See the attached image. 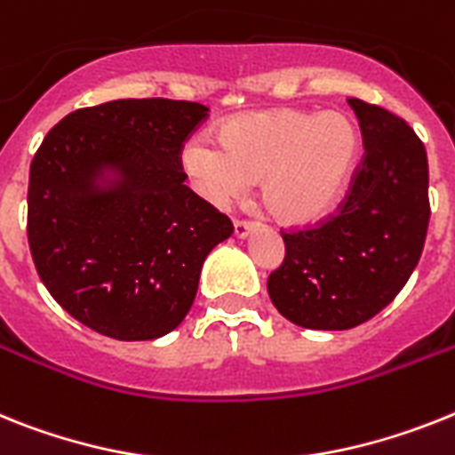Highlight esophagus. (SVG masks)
<instances>
[{
  "label": "esophagus",
  "mask_w": 455,
  "mask_h": 455,
  "mask_svg": "<svg viewBox=\"0 0 455 455\" xmlns=\"http://www.w3.org/2000/svg\"><path fill=\"white\" fill-rule=\"evenodd\" d=\"M254 228H257V224H251V221H243V220H238L234 224V234H235V238H247V235L251 234V231H254Z\"/></svg>",
  "instance_id": "obj_1"
}]
</instances>
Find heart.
<instances>
[{"instance_id":"1","label":"heart","mask_w":455,"mask_h":455,"mask_svg":"<svg viewBox=\"0 0 455 455\" xmlns=\"http://www.w3.org/2000/svg\"><path fill=\"white\" fill-rule=\"evenodd\" d=\"M358 156V132L338 110L275 108L220 127V143L194 133L180 162L196 192L215 205L261 180V204L286 227H307L335 208Z\"/></svg>"}]
</instances>
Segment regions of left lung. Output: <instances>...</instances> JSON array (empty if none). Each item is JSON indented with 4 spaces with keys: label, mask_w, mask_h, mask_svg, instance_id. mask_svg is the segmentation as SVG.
I'll use <instances>...</instances> for the list:
<instances>
[{
    "label": "left lung",
    "mask_w": 455,
    "mask_h": 455,
    "mask_svg": "<svg viewBox=\"0 0 455 455\" xmlns=\"http://www.w3.org/2000/svg\"><path fill=\"white\" fill-rule=\"evenodd\" d=\"M365 155L326 221L282 234L284 261L268 293L284 319L312 331L368 322L407 284L430 221L428 156L414 129L387 108L349 99Z\"/></svg>",
    "instance_id": "obj_1"
}]
</instances>
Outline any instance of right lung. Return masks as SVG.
I'll list each match as a JSON object with an SVG mask.
<instances>
[{"mask_svg": "<svg viewBox=\"0 0 455 455\" xmlns=\"http://www.w3.org/2000/svg\"><path fill=\"white\" fill-rule=\"evenodd\" d=\"M208 116L194 101L116 99L68 113L29 169L27 238L52 299L116 339L182 323L231 220L185 185L182 143Z\"/></svg>", "mask_w": 455, "mask_h": 455, "instance_id": "right-lung-1", "label": "right lung"}]
</instances>
